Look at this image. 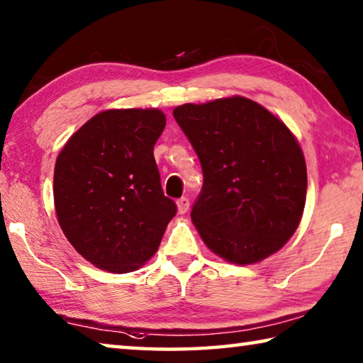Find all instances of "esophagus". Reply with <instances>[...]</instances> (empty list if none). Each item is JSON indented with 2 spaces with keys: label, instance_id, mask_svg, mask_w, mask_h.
Instances as JSON below:
<instances>
[{
  "label": "esophagus",
  "instance_id": "obj_1",
  "mask_svg": "<svg viewBox=\"0 0 363 363\" xmlns=\"http://www.w3.org/2000/svg\"><path fill=\"white\" fill-rule=\"evenodd\" d=\"M176 205H177V213L179 214H186L189 211L190 203H189L187 196H181V199L176 201Z\"/></svg>",
  "mask_w": 363,
  "mask_h": 363
}]
</instances>
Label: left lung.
<instances>
[{
    "instance_id": "left-lung-1",
    "label": "left lung",
    "mask_w": 363,
    "mask_h": 363,
    "mask_svg": "<svg viewBox=\"0 0 363 363\" xmlns=\"http://www.w3.org/2000/svg\"><path fill=\"white\" fill-rule=\"evenodd\" d=\"M173 115L203 171L190 213L201 240L240 266L279 251L298 229L307 192L303 150L285 123L242 96L184 104Z\"/></svg>"
}]
</instances>
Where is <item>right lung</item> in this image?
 <instances>
[{
  "label": "right lung",
  "mask_w": 363,
  "mask_h": 363,
  "mask_svg": "<svg viewBox=\"0 0 363 363\" xmlns=\"http://www.w3.org/2000/svg\"><path fill=\"white\" fill-rule=\"evenodd\" d=\"M164 125L158 108L104 110L59 153L52 187L59 225L96 267L139 269L174 218L176 203L164 196L153 158Z\"/></svg>",
  "instance_id": "obj_1"
}]
</instances>
